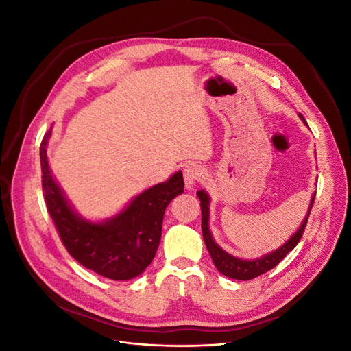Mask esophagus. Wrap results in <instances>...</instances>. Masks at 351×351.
Listing matches in <instances>:
<instances>
[{"instance_id": "esophagus-1", "label": "esophagus", "mask_w": 351, "mask_h": 351, "mask_svg": "<svg viewBox=\"0 0 351 351\" xmlns=\"http://www.w3.org/2000/svg\"><path fill=\"white\" fill-rule=\"evenodd\" d=\"M183 177H184V186L187 190L193 189V186L204 178V169L197 164H187L183 168Z\"/></svg>"}]
</instances>
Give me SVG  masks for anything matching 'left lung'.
<instances>
[{"instance_id":"obj_1","label":"left lung","mask_w":351,"mask_h":351,"mask_svg":"<svg viewBox=\"0 0 351 351\" xmlns=\"http://www.w3.org/2000/svg\"><path fill=\"white\" fill-rule=\"evenodd\" d=\"M300 119L303 120V123L306 124L304 119L300 115ZM197 197L200 200V208H202V234H204V240L206 244V249L210 254L212 261H214L217 269L222 274L226 275L228 278L232 280H243V281H247V280H253L259 277V275L268 272L269 269H272L274 267H277V265L287 256V253L291 252L297 243L300 241L302 236H303V231L304 227L307 224V218H309L311 214V209L312 205L315 202V196L316 193H313L312 199H311V205L309 209L306 212V217L303 219V222L300 224V227L297 228V231L294 234L287 240L281 247L275 249L267 254H263L261 258L256 259H241L237 256H232L228 252H226L222 247H219L218 244L215 243L214 237H212V232L209 230V205H210V197L209 195L205 192L204 189L197 190Z\"/></svg>"}]
</instances>
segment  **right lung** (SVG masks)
<instances>
[{
  "label": "right lung",
  "instance_id": "1",
  "mask_svg": "<svg viewBox=\"0 0 351 351\" xmlns=\"http://www.w3.org/2000/svg\"><path fill=\"white\" fill-rule=\"evenodd\" d=\"M51 133L52 127L39 151L42 187L62 244L84 268L105 278L127 281L139 277L155 258L168 204L183 193V173L177 171L167 182L143 190L117 215L95 222L74 210L51 173L47 155Z\"/></svg>",
  "mask_w": 351,
  "mask_h": 351
}]
</instances>
